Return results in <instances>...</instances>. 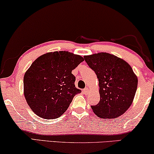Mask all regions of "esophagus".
Returning a JSON list of instances; mask_svg holds the SVG:
<instances>
[{"instance_id": "esophagus-1", "label": "esophagus", "mask_w": 154, "mask_h": 154, "mask_svg": "<svg viewBox=\"0 0 154 154\" xmlns=\"http://www.w3.org/2000/svg\"><path fill=\"white\" fill-rule=\"evenodd\" d=\"M83 93L84 94H88V92H89V89H88V88H85V89H83Z\"/></svg>"}]
</instances>
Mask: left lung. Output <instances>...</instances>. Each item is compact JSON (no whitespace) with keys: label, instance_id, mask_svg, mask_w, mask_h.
<instances>
[{"label":"left lung","instance_id":"8db88e82","mask_svg":"<svg viewBox=\"0 0 154 154\" xmlns=\"http://www.w3.org/2000/svg\"><path fill=\"white\" fill-rule=\"evenodd\" d=\"M99 80L100 100L91 106L102 119H115L129 109L135 95L137 78L131 66L113 54L101 52L84 57Z\"/></svg>","mask_w":154,"mask_h":154}]
</instances>
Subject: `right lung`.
I'll list each match as a JSON object with an SVG mask.
<instances>
[{"label": "right lung", "instance_id": "right-lung-1", "mask_svg": "<svg viewBox=\"0 0 154 154\" xmlns=\"http://www.w3.org/2000/svg\"><path fill=\"white\" fill-rule=\"evenodd\" d=\"M83 61L81 56L60 51L43 54L32 63L24 74V92L35 114L54 119L66 111L74 96L81 92L71 71Z\"/></svg>", "mask_w": 154, "mask_h": 154}]
</instances>
